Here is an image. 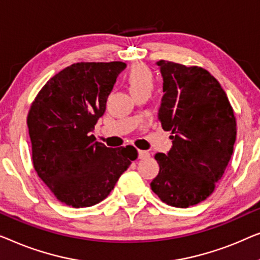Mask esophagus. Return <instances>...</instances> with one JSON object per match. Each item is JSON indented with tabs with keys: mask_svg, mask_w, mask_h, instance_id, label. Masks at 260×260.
I'll list each match as a JSON object with an SVG mask.
<instances>
[{
	"mask_svg": "<svg viewBox=\"0 0 260 260\" xmlns=\"http://www.w3.org/2000/svg\"><path fill=\"white\" fill-rule=\"evenodd\" d=\"M138 154H139V159H147V158H149V153L147 151H142V149H139Z\"/></svg>",
	"mask_w": 260,
	"mask_h": 260,
	"instance_id": "obj_1",
	"label": "esophagus"
}]
</instances>
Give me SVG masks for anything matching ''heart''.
Instances as JSON below:
<instances>
[{
	"label": "heart",
	"mask_w": 260,
	"mask_h": 260,
	"mask_svg": "<svg viewBox=\"0 0 260 260\" xmlns=\"http://www.w3.org/2000/svg\"><path fill=\"white\" fill-rule=\"evenodd\" d=\"M125 79L134 96L144 93L151 94L154 87V75L151 69L144 63H135L132 66Z\"/></svg>",
	"instance_id": "1"
}]
</instances>
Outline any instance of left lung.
Here are the masks:
<instances>
[{
	"instance_id": "obj_1",
	"label": "left lung",
	"mask_w": 260,
	"mask_h": 260,
	"mask_svg": "<svg viewBox=\"0 0 260 260\" xmlns=\"http://www.w3.org/2000/svg\"><path fill=\"white\" fill-rule=\"evenodd\" d=\"M164 96L158 118L173 141L158 153L152 191L170 206L188 207L213 193L233 153L237 122L220 83L198 66L160 60Z\"/></svg>"
}]
</instances>
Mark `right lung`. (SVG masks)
<instances>
[{
  "instance_id": "right-lung-1",
  "label": "right lung",
  "mask_w": 260,
  "mask_h": 260,
  "mask_svg": "<svg viewBox=\"0 0 260 260\" xmlns=\"http://www.w3.org/2000/svg\"><path fill=\"white\" fill-rule=\"evenodd\" d=\"M125 67L120 61L73 63L47 81L29 109L32 165L55 198L68 206L102 202L138 158L133 146L106 147L90 134Z\"/></svg>"
}]
</instances>
